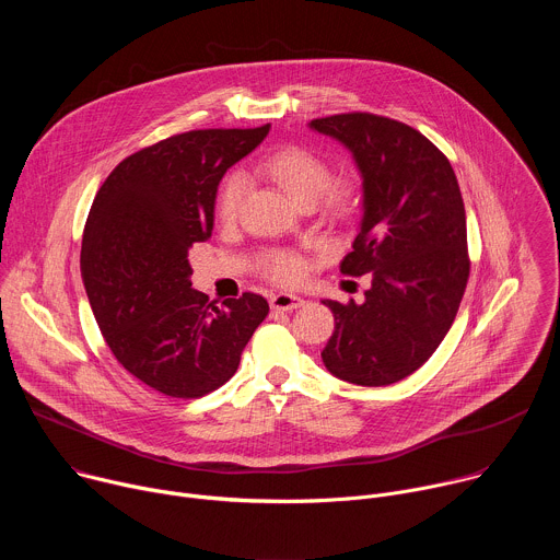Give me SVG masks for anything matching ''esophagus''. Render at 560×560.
Wrapping results in <instances>:
<instances>
[{
  "label": "esophagus",
  "mask_w": 560,
  "mask_h": 560,
  "mask_svg": "<svg viewBox=\"0 0 560 560\" xmlns=\"http://www.w3.org/2000/svg\"><path fill=\"white\" fill-rule=\"evenodd\" d=\"M305 301L301 299V296H296V294H288V292H279V294H272L270 296V305H272V310H283V312H288V310H296V307H301Z\"/></svg>",
  "instance_id": "esophagus-1"
}]
</instances>
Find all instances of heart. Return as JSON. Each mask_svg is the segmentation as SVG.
Masks as SVG:
<instances>
[{
	"instance_id": "b5f03b06",
	"label": "heart",
	"mask_w": 560,
	"mask_h": 560,
	"mask_svg": "<svg viewBox=\"0 0 560 560\" xmlns=\"http://www.w3.org/2000/svg\"><path fill=\"white\" fill-rule=\"evenodd\" d=\"M261 173L272 179L292 201L299 206H312L322 201L330 214H346L359 195V186L352 173L330 175L326 159L305 145H283L268 154L261 164ZM248 192V179L242 173L225 177L217 210L223 223H234ZM259 270L266 279L279 285H296L305 279L310 264L303 255L285 248L266 250L259 259Z\"/></svg>"
}]
</instances>
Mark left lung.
<instances>
[{"mask_svg": "<svg viewBox=\"0 0 560 560\" xmlns=\"http://www.w3.org/2000/svg\"><path fill=\"white\" fill-rule=\"evenodd\" d=\"M310 126L346 143L363 177V219L348 277L372 275L365 301H324L335 332L326 368L354 385H392L417 372L452 328L467 279V225L447 156L419 130L374 113Z\"/></svg>", "mask_w": 560, "mask_h": 560, "instance_id": "obj_1", "label": "left lung"}]
</instances>
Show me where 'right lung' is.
I'll list each match as a JSON object with an SVG mask.
<instances>
[{"label":"right lung","mask_w":560,"mask_h":560,"mask_svg":"<svg viewBox=\"0 0 560 560\" xmlns=\"http://www.w3.org/2000/svg\"><path fill=\"white\" fill-rule=\"evenodd\" d=\"M270 132L201 128L126 156L91 206L82 277L102 335L124 370L173 398L214 392L268 316L261 294L221 305L190 288V248L214 223L225 171Z\"/></svg>","instance_id":"1"}]
</instances>
